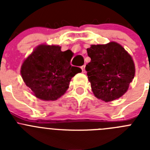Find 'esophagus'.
Wrapping results in <instances>:
<instances>
[{
    "label": "esophagus",
    "mask_w": 150,
    "mask_h": 150,
    "mask_svg": "<svg viewBox=\"0 0 150 150\" xmlns=\"http://www.w3.org/2000/svg\"><path fill=\"white\" fill-rule=\"evenodd\" d=\"M81 69H82V72H83V73L86 72V65H83V66H82Z\"/></svg>",
    "instance_id": "obj_1"
}]
</instances>
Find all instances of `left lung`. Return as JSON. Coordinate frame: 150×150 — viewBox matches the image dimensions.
<instances>
[{"label": "left lung", "mask_w": 150, "mask_h": 150, "mask_svg": "<svg viewBox=\"0 0 150 150\" xmlns=\"http://www.w3.org/2000/svg\"><path fill=\"white\" fill-rule=\"evenodd\" d=\"M87 52L91 62L86 70L95 97L108 102L122 96L134 76L131 55L116 42L91 45Z\"/></svg>", "instance_id": "left-lung-1"}]
</instances>
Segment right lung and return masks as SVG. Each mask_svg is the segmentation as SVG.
I'll return each instance as SVG.
<instances>
[{"mask_svg": "<svg viewBox=\"0 0 150 150\" xmlns=\"http://www.w3.org/2000/svg\"><path fill=\"white\" fill-rule=\"evenodd\" d=\"M71 50L62 52L59 46L40 45L22 64L21 74L37 98L55 100L64 94L71 78L82 70L70 64Z\"/></svg>", "mask_w": 150, "mask_h": 150, "instance_id": "add662e5", "label": "right lung"}]
</instances>
